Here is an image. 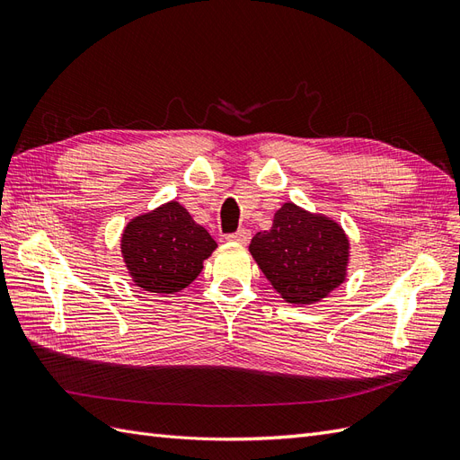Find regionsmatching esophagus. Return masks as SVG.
Returning <instances> with one entry per match:
<instances>
[{"label": "esophagus", "mask_w": 460, "mask_h": 460, "mask_svg": "<svg viewBox=\"0 0 460 460\" xmlns=\"http://www.w3.org/2000/svg\"><path fill=\"white\" fill-rule=\"evenodd\" d=\"M226 240L228 242H238V243H249V240H252V232H249L247 228H242V230H238V232H234V234H226Z\"/></svg>", "instance_id": "esophagus-1"}]
</instances>
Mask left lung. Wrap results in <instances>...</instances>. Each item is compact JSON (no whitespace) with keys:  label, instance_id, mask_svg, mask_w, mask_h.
I'll return each instance as SVG.
<instances>
[{"label":"left lung","instance_id":"left-lung-1","mask_svg":"<svg viewBox=\"0 0 460 460\" xmlns=\"http://www.w3.org/2000/svg\"><path fill=\"white\" fill-rule=\"evenodd\" d=\"M249 252L288 303L309 305L345 280L349 240L338 222L284 203L272 228L253 235Z\"/></svg>","mask_w":460,"mask_h":460}]
</instances>
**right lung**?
I'll use <instances>...</instances> for the list:
<instances>
[{
    "label": "right lung",
    "instance_id": "1",
    "mask_svg": "<svg viewBox=\"0 0 460 460\" xmlns=\"http://www.w3.org/2000/svg\"><path fill=\"white\" fill-rule=\"evenodd\" d=\"M215 249L217 242L176 201L132 218L120 240L134 284L153 294H176L190 286Z\"/></svg>",
    "mask_w": 460,
    "mask_h": 460
}]
</instances>
